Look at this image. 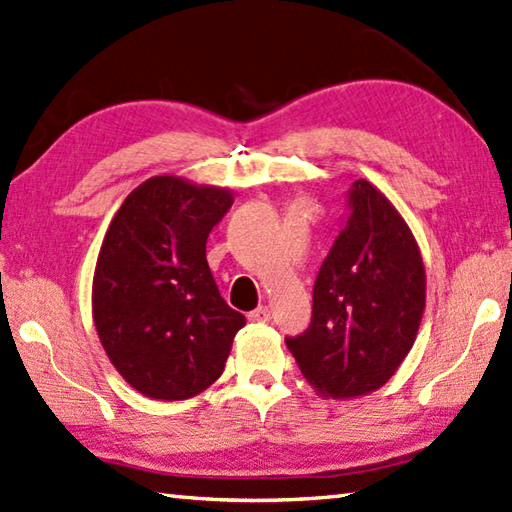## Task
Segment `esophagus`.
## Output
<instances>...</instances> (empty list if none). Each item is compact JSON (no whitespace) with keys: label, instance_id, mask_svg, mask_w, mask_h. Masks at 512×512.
<instances>
[{"label":"esophagus","instance_id":"34e87169","mask_svg":"<svg viewBox=\"0 0 512 512\" xmlns=\"http://www.w3.org/2000/svg\"><path fill=\"white\" fill-rule=\"evenodd\" d=\"M248 319H250V322H257V324L268 322V319H270V310H268V306H259V308H255V310H250V313H248Z\"/></svg>","mask_w":512,"mask_h":512}]
</instances>
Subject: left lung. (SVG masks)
I'll list each match as a JSON object with an SVG mask.
<instances>
[{
  "label": "left lung",
  "instance_id": "1",
  "mask_svg": "<svg viewBox=\"0 0 512 512\" xmlns=\"http://www.w3.org/2000/svg\"><path fill=\"white\" fill-rule=\"evenodd\" d=\"M346 202V224L315 279L310 326L286 337L310 386L335 399L373 393L395 375L426 306L424 262L402 215L366 179Z\"/></svg>",
  "mask_w": 512,
  "mask_h": 512
}]
</instances>
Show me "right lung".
Listing matches in <instances>:
<instances>
[{
  "mask_svg": "<svg viewBox=\"0 0 512 512\" xmlns=\"http://www.w3.org/2000/svg\"><path fill=\"white\" fill-rule=\"evenodd\" d=\"M230 206L226 188L150 177L106 230L93 277L95 328L119 375L150 399L206 390L246 324L206 262V239Z\"/></svg>",
  "mask_w": 512,
  "mask_h": 512,
  "instance_id": "1",
  "label": "right lung"
}]
</instances>
